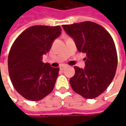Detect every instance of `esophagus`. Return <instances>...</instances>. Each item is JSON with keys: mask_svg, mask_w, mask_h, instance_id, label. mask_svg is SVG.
I'll use <instances>...</instances> for the list:
<instances>
[{"mask_svg": "<svg viewBox=\"0 0 126 126\" xmlns=\"http://www.w3.org/2000/svg\"><path fill=\"white\" fill-rule=\"evenodd\" d=\"M66 67H67V65H61V66H60V68H61V70H63V69H65Z\"/></svg>", "mask_w": 126, "mask_h": 126, "instance_id": "obj_1", "label": "esophagus"}]
</instances>
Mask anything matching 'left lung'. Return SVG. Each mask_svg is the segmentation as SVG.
<instances>
[{"label": "left lung", "mask_w": 126, "mask_h": 126, "mask_svg": "<svg viewBox=\"0 0 126 126\" xmlns=\"http://www.w3.org/2000/svg\"><path fill=\"white\" fill-rule=\"evenodd\" d=\"M64 31L74 38L79 52L86 53L84 69L74 66L70 80L74 92L92 99L100 95L112 82L117 65L115 44L109 32L101 25L85 21L63 25Z\"/></svg>", "instance_id": "8db88e82"}]
</instances>
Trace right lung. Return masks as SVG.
Returning <instances> with one entry per match:
<instances>
[{"instance_id":"obj_1","label":"right lung","mask_w":126,"mask_h":126,"mask_svg":"<svg viewBox=\"0 0 126 126\" xmlns=\"http://www.w3.org/2000/svg\"><path fill=\"white\" fill-rule=\"evenodd\" d=\"M61 33L60 26L35 25L13 43L8 57L9 77L14 88L25 98L37 101L52 91L59 68L44 63L42 58Z\"/></svg>"}]
</instances>
